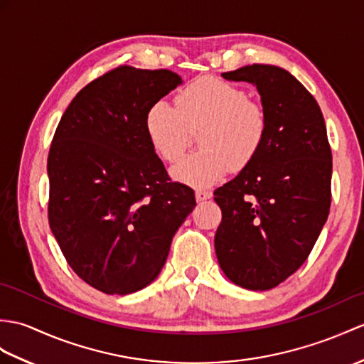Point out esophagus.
<instances>
[{
  "instance_id": "esophagus-1",
  "label": "esophagus",
  "mask_w": 364,
  "mask_h": 364,
  "mask_svg": "<svg viewBox=\"0 0 364 364\" xmlns=\"http://www.w3.org/2000/svg\"><path fill=\"white\" fill-rule=\"evenodd\" d=\"M210 197H213V193H210L209 191H205V189H197V191H196V198H197L198 201L208 200V198H210Z\"/></svg>"
}]
</instances>
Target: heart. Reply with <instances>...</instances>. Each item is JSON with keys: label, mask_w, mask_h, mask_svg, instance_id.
<instances>
[{"label": "heart", "mask_w": 364, "mask_h": 364, "mask_svg": "<svg viewBox=\"0 0 364 364\" xmlns=\"http://www.w3.org/2000/svg\"><path fill=\"white\" fill-rule=\"evenodd\" d=\"M171 107L158 100L146 114V133L155 154L176 163L197 133L200 150L173 167L176 181L206 188L226 172H240L260 154L268 134L264 104L248 97L247 90L214 77L188 83Z\"/></svg>", "instance_id": "1"}]
</instances>
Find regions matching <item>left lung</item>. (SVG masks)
I'll list each match as a JSON object with an SVG mask.
<instances>
[{"mask_svg": "<svg viewBox=\"0 0 364 364\" xmlns=\"http://www.w3.org/2000/svg\"><path fill=\"white\" fill-rule=\"evenodd\" d=\"M222 75L257 87L268 134L255 161L214 192L215 255L234 284L269 290L307 260L327 220L332 150L318 102L289 71L255 63Z\"/></svg>", "mask_w": 364, "mask_h": 364, "instance_id": "8db88e82", "label": "left lung"}]
</instances>
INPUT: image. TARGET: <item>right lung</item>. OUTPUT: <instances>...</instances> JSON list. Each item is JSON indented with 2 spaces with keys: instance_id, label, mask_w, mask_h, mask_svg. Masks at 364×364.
I'll return each mask as SVG.
<instances>
[{
  "instance_id": "obj_1",
  "label": "right lung",
  "mask_w": 364,
  "mask_h": 364,
  "mask_svg": "<svg viewBox=\"0 0 364 364\" xmlns=\"http://www.w3.org/2000/svg\"><path fill=\"white\" fill-rule=\"evenodd\" d=\"M180 83L168 70L113 68L75 95L55 129L49 226L74 273L102 293L129 294L154 281L196 208L144 125L149 108Z\"/></svg>"
}]
</instances>
